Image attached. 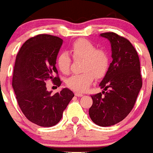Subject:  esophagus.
<instances>
[{
    "mask_svg": "<svg viewBox=\"0 0 153 153\" xmlns=\"http://www.w3.org/2000/svg\"><path fill=\"white\" fill-rule=\"evenodd\" d=\"M74 94H75V96H77V97H82V96H83V93H74Z\"/></svg>",
    "mask_w": 153,
    "mask_h": 153,
    "instance_id": "esophagus-1",
    "label": "esophagus"
}]
</instances>
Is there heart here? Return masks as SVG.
<instances>
[{
    "label": "heart",
    "mask_w": 153,
    "mask_h": 153,
    "mask_svg": "<svg viewBox=\"0 0 153 153\" xmlns=\"http://www.w3.org/2000/svg\"><path fill=\"white\" fill-rule=\"evenodd\" d=\"M70 51L74 58H83V72L74 74L66 80L67 87L75 92H84L97 78L103 77L108 70L110 56L102 48H97L94 44L83 38L74 41L70 45ZM56 66L61 73L68 74L70 71L71 58L66 52H61L56 58Z\"/></svg>",
    "instance_id": "heart-1"
}]
</instances>
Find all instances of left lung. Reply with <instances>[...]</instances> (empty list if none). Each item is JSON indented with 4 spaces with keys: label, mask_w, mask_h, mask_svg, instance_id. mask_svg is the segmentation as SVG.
Returning a JSON list of instances; mask_svg holds the SVG:
<instances>
[{
    "label": "left lung",
    "mask_w": 153,
    "mask_h": 153,
    "mask_svg": "<svg viewBox=\"0 0 153 153\" xmlns=\"http://www.w3.org/2000/svg\"><path fill=\"white\" fill-rule=\"evenodd\" d=\"M101 37L110 41L113 60L99 84L104 91L91 96L93 105L88 113L96 125L106 127L120 122L129 114L143 83L139 58L131 42L112 32L101 33Z\"/></svg>",
    "instance_id": "8db88e82"
}]
</instances>
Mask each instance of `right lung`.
I'll return each instance as SVG.
<instances>
[{
	"label": "right lung",
	"mask_w": 153,
	"mask_h": 153,
	"mask_svg": "<svg viewBox=\"0 0 153 153\" xmlns=\"http://www.w3.org/2000/svg\"><path fill=\"white\" fill-rule=\"evenodd\" d=\"M62 42L63 40L56 36L37 35L23 44L15 60L12 86L17 102L28 120L42 127L59 123L74 96L66 88L51 95V92H48L46 86L48 80L57 87L62 83L56 68Z\"/></svg>",
	"instance_id": "add662e5"
}]
</instances>
